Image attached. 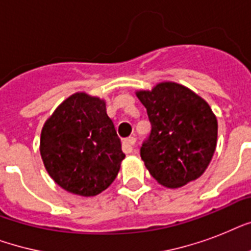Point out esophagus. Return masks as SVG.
Returning <instances> with one entry per match:
<instances>
[{
    "label": "esophagus",
    "mask_w": 251,
    "mask_h": 251,
    "mask_svg": "<svg viewBox=\"0 0 251 251\" xmlns=\"http://www.w3.org/2000/svg\"><path fill=\"white\" fill-rule=\"evenodd\" d=\"M135 142H137V139H135L134 137H129V138H126V139H124V142H122V150H124V152L126 153L133 152Z\"/></svg>",
    "instance_id": "obj_1"
}]
</instances>
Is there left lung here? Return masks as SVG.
Here are the masks:
<instances>
[{
  "mask_svg": "<svg viewBox=\"0 0 251 251\" xmlns=\"http://www.w3.org/2000/svg\"><path fill=\"white\" fill-rule=\"evenodd\" d=\"M151 122L141 157L153 178L176 189L204 173L218 141V120L201 96L182 84L163 82L137 91Z\"/></svg>",
  "mask_w": 251,
  "mask_h": 251,
  "instance_id": "1",
  "label": "left lung"
}]
</instances>
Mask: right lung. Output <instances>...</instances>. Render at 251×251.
Wrapping results in <instances>:
<instances>
[{"instance_id":"right-lung-1","label":"right lung","mask_w":251,"mask_h":251,"mask_svg":"<svg viewBox=\"0 0 251 251\" xmlns=\"http://www.w3.org/2000/svg\"><path fill=\"white\" fill-rule=\"evenodd\" d=\"M40 153L54 182L82 197L105 190L125 159L105 101L84 92L69 96L45 121Z\"/></svg>"}]
</instances>
